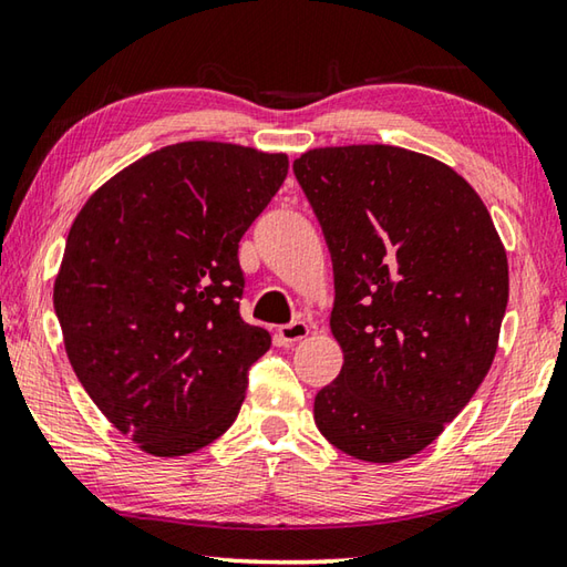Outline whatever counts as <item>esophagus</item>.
I'll return each instance as SVG.
<instances>
[{"label":"esophagus","mask_w":567,"mask_h":567,"mask_svg":"<svg viewBox=\"0 0 567 567\" xmlns=\"http://www.w3.org/2000/svg\"><path fill=\"white\" fill-rule=\"evenodd\" d=\"M308 333H311V328H308V323H303V320H293V323L279 328V338L284 343H298V340L308 338Z\"/></svg>","instance_id":"esophagus-1"}]
</instances>
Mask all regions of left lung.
Masks as SVG:
<instances>
[{
  "label": "left lung",
  "instance_id": "obj_1",
  "mask_svg": "<svg viewBox=\"0 0 567 567\" xmlns=\"http://www.w3.org/2000/svg\"><path fill=\"white\" fill-rule=\"evenodd\" d=\"M333 259L343 370L316 394L320 434L362 462L420 454L494 362L508 259L450 165L394 145L316 147L293 163Z\"/></svg>",
  "mask_w": 567,
  "mask_h": 567
}]
</instances>
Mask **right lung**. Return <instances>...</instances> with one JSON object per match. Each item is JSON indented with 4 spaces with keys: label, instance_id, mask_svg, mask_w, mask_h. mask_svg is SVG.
Returning a JSON list of instances; mask_svg holds the SVG:
<instances>
[{
    "label": "right lung",
    "instance_id": "obj_1",
    "mask_svg": "<svg viewBox=\"0 0 567 567\" xmlns=\"http://www.w3.org/2000/svg\"><path fill=\"white\" fill-rule=\"evenodd\" d=\"M284 153L189 141L99 187L73 219L53 284L83 390L153 456L229 430L271 336L244 323L239 241L279 192Z\"/></svg>",
    "mask_w": 567,
    "mask_h": 567
}]
</instances>
